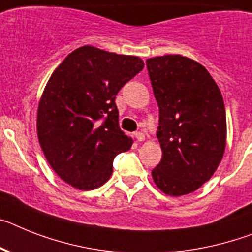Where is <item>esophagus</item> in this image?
I'll use <instances>...</instances> for the list:
<instances>
[{"instance_id":"esophagus-1","label":"esophagus","mask_w":252,"mask_h":252,"mask_svg":"<svg viewBox=\"0 0 252 252\" xmlns=\"http://www.w3.org/2000/svg\"><path fill=\"white\" fill-rule=\"evenodd\" d=\"M134 136H136L137 141H139V142H142V141H145V139H146V136H145V134H143L142 132H137L136 134H134Z\"/></svg>"}]
</instances>
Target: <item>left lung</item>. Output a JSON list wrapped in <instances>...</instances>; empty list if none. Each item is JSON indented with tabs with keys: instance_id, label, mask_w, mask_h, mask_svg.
Here are the masks:
<instances>
[{
	"instance_id": "obj_1",
	"label": "left lung",
	"mask_w": 252,
	"mask_h": 252,
	"mask_svg": "<svg viewBox=\"0 0 252 252\" xmlns=\"http://www.w3.org/2000/svg\"><path fill=\"white\" fill-rule=\"evenodd\" d=\"M158 105V138L162 158L152 170L169 196L201 187L220 164L227 139L220 90L197 61L166 55L146 61Z\"/></svg>"
}]
</instances>
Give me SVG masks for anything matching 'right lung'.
<instances>
[{
	"instance_id": "add662e5",
	"label": "right lung",
	"mask_w": 252,
	"mask_h": 252,
	"mask_svg": "<svg viewBox=\"0 0 252 252\" xmlns=\"http://www.w3.org/2000/svg\"><path fill=\"white\" fill-rule=\"evenodd\" d=\"M137 56L92 46L77 48L48 79L38 105L39 145L55 173L78 189H94L133 141L119 128L115 97L142 70Z\"/></svg>"
}]
</instances>
